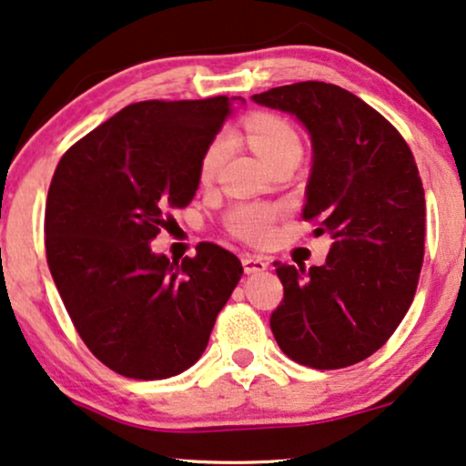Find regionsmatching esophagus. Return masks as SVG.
I'll use <instances>...</instances> for the list:
<instances>
[{
    "instance_id": "1",
    "label": "esophagus",
    "mask_w": 466,
    "mask_h": 466,
    "mask_svg": "<svg viewBox=\"0 0 466 466\" xmlns=\"http://www.w3.org/2000/svg\"><path fill=\"white\" fill-rule=\"evenodd\" d=\"M242 268H245L247 274L264 272L268 268V259L261 258V255H245L242 258Z\"/></svg>"
}]
</instances>
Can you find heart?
I'll list each match as a JSON object with an SVG mask.
<instances>
[{
	"mask_svg": "<svg viewBox=\"0 0 466 466\" xmlns=\"http://www.w3.org/2000/svg\"><path fill=\"white\" fill-rule=\"evenodd\" d=\"M242 133L255 152L268 167L277 162L298 158L301 156V141L298 130L285 117L274 114H251L242 122ZM232 149L230 135H215L205 152L200 156L198 175L202 183L215 179L219 168L224 167ZM283 213L277 205H261V202H240L234 205L226 215V226L238 238H245L255 245H264L274 236V228Z\"/></svg>",
	"mask_w": 466,
	"mask_h": 466,
	"instance_id": "obj_1",
	"label": "heart"
}]
</instances>
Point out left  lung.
<instances>
[{"mask_svg":"<svg viewBox=\"0 0 466 466\" xmlns=\"http://www.w3.org/2000/svg\"><path fill=\"white\" fill-rule=\"evenodd\" d=\"M251 99L306 127L312 170L301 218L331 238L323 266L274 261L285 296L270 329L299 365H355L392 336L420 279L427 207L416 160L382 114L336 84L298 82Z\"/></svg>","mask_w":466,"mask_h":466,"instance_id":"left-lung-1","label":"left lung"}]
</instances>
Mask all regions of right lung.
Masks as SVG:
<instances>
[{
    "label": "right lung",
    "mask_w": 466,
    "mask_h": 466,
    "mask_svg": "<svg viewBox=\"0 0 466 466\" xmlns=\"http://www.w3.org/2000/svg\"><path fill=\"white\" fill-rule=\"evenodd\" d=\"M228 96L133 103L63 154L46 200V259L88 350L135 380L186 371L208 344L242 266L200 242L170 261L149 247L198 189Z\"/></svg>",
    "instance_id": "add662e5"
}]
</instances>
